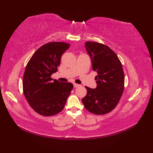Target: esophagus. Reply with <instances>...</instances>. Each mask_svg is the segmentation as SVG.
Instances as JSON below:
<instances>
[{"mask_svg":"<svg viewBox=\"0 0 153 153\" xmlns=\"http://www.w3.org/2000/svg\"><path fill=\"white\" fill-rule=\"evenodd\" d=\"M80 85H79V84H77V83H74V88H77V87H79Z\"/></svg>","mask_w":153,"mask_h":153,"instance_id":"obj_1","label":"esophagus"}]
</instances>
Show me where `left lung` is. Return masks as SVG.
<instances>
[{
    "label": "left lung",
    "mask_w": 153,
    "mask_h": 153,
    "mask_svg": "<svg viewBox=\"0 0 153 153\" xmlns=\"http://www.w3.org/2000/svg\"><path fill=\"white\" fill-rule=\"evenodd\" d=\"M86 50L91 57L97 88L85 87L87 93L82 99L85 108L97 115L111 112L119 102L124 89V73L121 62L111 48L97 42L87 41Z\"/></svg>",
    "instance_id": "1"
}]
</instances>
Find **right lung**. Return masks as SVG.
Segmentation results:
<instances>
[{"label":"right lung","mask_w":153,"mask_h":153,"mask_svg":"<svg viewBox=\"0 0 153 153\" xmlns=\"http://www.w3.org/2000/svg\"><path fill=\"white\" fill-rule=\"evenodd\" d=\"M70 47L64 42H51L35 52L25 67L23 91L29 105L35 112L51 116L64 108L73 84L53 81L51 75L57 71L61 56Z\"/></svg>","instance_id":"right-lung-1"}]
</instances>
